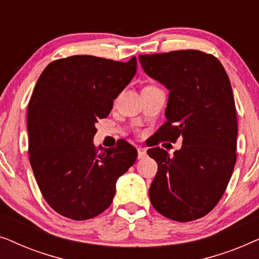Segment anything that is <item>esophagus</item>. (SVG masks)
Masks as SVG:
<instances>
[{
  "instance_id": "esophagus-1",
  "label": "esophagus",
  "mask_w": 259,
  "mask_h": 259,
  "mask_svg": "<svg viewBox=\"0 0 259 259\" xmlns=\"http://www.w3.org/2000/svg\"><path fill=\"white\" fill-rule=\"evenodd\" d=\"M146 157V151L144 148H138V159H143Z\"/></svg>"
}]
</instances>
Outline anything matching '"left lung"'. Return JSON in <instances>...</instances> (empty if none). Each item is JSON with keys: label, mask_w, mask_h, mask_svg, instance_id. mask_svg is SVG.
I'll return each mask as SVG.
<instances>
[{"label": "left lung", "mask_w": 259, "mask_h": 259, "mask_svg": "<svg viewBox=\"0 0 259 259\" xmlns=\"http://www.w3.org/2000/svg\"><path fill=\"white\" fill-rule=\"evenodd\" d=\"M145 72L169 91L165 115L147 153L158 164L150 199L177 222L206 215L218 204L237 160V113L231 83L215 56L187 49L139 55ZM183 146L172 157L161 141Z\"/></svg>", "instance_id": "8db88e82"}]
</instances>
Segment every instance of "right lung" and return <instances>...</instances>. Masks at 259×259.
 Listing matches in <instances>:
<instances>
[{"instance_id":"obj_1","label":"right lung","mask_w":259,"mask_h":259,"mask_svg":"<svg viewBox=\"0 0 259 259\" xmlns=\"http://www.w3.org/2000/svg\"><path fill=\"white\" fill-rule=\"evenodd\" d=\"M137 72L128 62L73 55L46 67L27 112L29 161L42 196L66 218L86 221L112 204L115 183L137 160L138 152L122 140L116 147L92 143L97 122Z\"/></svg>"}]
</instances>
